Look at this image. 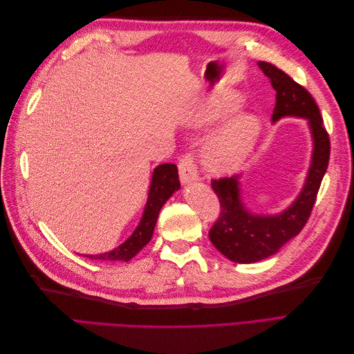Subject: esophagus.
<instances>
[{"mask_svg": "<svg viewBox=\"0 0 354 354\" xmlns=\"http://www.w3.org/2000/svg\"><path fill=\"white\" fill-rule=\"evenodd\" d=\"M178 174H180V181L183 185H189L192 181L198 180V169L194 158L190 155H186L180 159L178 162Z\"/></svg>", "mask_w": 354, "mask_h": 354, "instance_id": "34e87169", "label": "esophagus"}]
</instances>
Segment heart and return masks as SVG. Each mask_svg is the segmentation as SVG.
<instances>
[{
	"label": "heart",
	"mask_w": 354,
	"mask_h": 354,
	"mask_svg": "<svg viewBox=\"0 0 354 354\" xmlns=\"http://www.w3.org/2000/svg\"><path fill=\"white\" fill-rule=\"evenodd\" d=\"M241 102L233 95L212 103L208 112L209 121L226 120L239 109ZM260 134L259 118L243 113L232 120L214 136L203 149V164L212 174H230L236 171L250 156Z\"/></svg>",
	"instance_id": "1"
}]
</instances>
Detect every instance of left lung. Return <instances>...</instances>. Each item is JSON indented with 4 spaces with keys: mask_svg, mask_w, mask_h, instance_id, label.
<instances>
[{
    "mask_svg": "<svg viewBox=\"0 0 354 354\" xmlns=\"http://www.w3.org/2000/svg\"><path fill=\"white\" fill-rule=\"evenodd\" d=\"M259 66L276 91L272 121L303 118L312 134L313 151L301 192L289 207L276 214L251 211L242 198L241 176L212 180V190L220 199V218L209 230L212 245L230 261L251 264L279 251L306 226L329 162V137L324 120L310 93L272 63Z\"/></svg>",
    "mask_w": 354,
    "mask_h": 354,
    "instance_id": "1",
    "label": "left lung"
}]
</instances>
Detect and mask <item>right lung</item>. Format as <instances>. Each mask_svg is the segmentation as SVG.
I'll return each mask as SVG.
<instances>
[{
	"mask_svg": "<svg viewBox=\"0 0 354 354\" xmlns=\"http://www.w3.org/2000/svg\"><path fill=\"white\" fill-rule=\"evenodd\" d=\"M180 189L178 171L174 164H160L153 169L147 202L140 223L131 233V236L115 250L103 254L84 255L91 260L100 261H130L143 246L152 239L155 224L164 203Z\"/></svg>",
	"mask_w": 354,
	"mask_h": 354,
	"instance_id": "right-lung-1",
	"label": "right lung"
}]
</instances>
